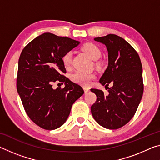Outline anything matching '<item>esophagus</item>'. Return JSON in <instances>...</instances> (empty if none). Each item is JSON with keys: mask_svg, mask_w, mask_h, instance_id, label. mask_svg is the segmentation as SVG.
Masks as SVG:
<instances>
[{"mask_svg": "<svg viewBox=\"0 0 160 160\" xmlns=\"http://www.w3.org/2000/svg\"><path fill=\"white\" fill-rule=\"evenodd\" d=\"M84 91H85V93H88L90 91V89L88 88H84Z\"/></svg>", "mask_w": 160, "mask_h": 160, "instance_id": "1", "label": "esophagus"}]
</instances>
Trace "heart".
Masks as SVG:
<instances>
[{"instance_id":"1","label":"heart","mask_w":160,"mask_h":160,"mask_svg":"<svg viewBox=\"0 0 160 160\" xmlns=\"http://www.w3.org/2000/svg\"><path fill=\"white\" fill-rule=\"evenodd\" d=\"M82 50L94 61H96L101 56V50L93 43H87L82 47ZM72 51H68L62 56V62L66 68H69L72 63ZM95 79V75L82 71H76L70 75V80L72 82L82 86H88L92 81Z\"/></svg>"}]
</instances>
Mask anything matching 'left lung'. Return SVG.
<instances>
[{
    "label": "left lung",
    "instance_id": "obj_1",
    "mask_svg": "<svg viewBox=\"0 0 160 160\" xmlns=\"http://www.w3.org/2000/svg\"><path fill=\"white\" fill-rule=\"evenodd\" d=\"M94 40L105 44L109 53V65L99 80L109 93L106 95L102 90L91 89L97 96L91 112L100 126L118 129L133 117L142 99V63L137 51L117 35L110 34ZM109 83L112 85L110 88Z\"/></svg>",
    "mask_w": 160,
    "mask_h": 160
}]
</instances>
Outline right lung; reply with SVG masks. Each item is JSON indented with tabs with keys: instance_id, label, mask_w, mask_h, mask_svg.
<instances>
[{
	"instance_id": "add662e5",
	"label": "right lung",
	"mask_w": 160,
	"mask_h": 160,
	"mask_svg": "<svg viewBox=\"0 0 160 160\" xmlns=\"http://www.w3.org/2000/svg\"><path fill=\"white\" fill-rule=\"evenodd\" d=\"M80 44L66 37L44 33L23 48L18 61L17 90L27 114L46 130H54L66 122L72 105L84 94L83 89L63 73L62 56ZM63 88L52 89L53 82Z\"/></svg>"
}]
</instances>
